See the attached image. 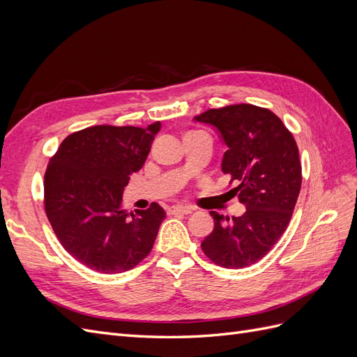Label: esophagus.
Listing matches in <instances>:
<instances>
[{
	"label": "esophagus",
	"mask_w": 357,
	"mask_h": 357,
	"mask_svg": "<svg viewBox=\"0 0 357 357\" xmlns=\"http://www.w3.org/2000/svg\"><path fill=\"white\" fill-rule=\"evenodd\" d=\"M169 214H190L192 208L190 207H183V205H174L168 210Z\"/></svg>",
	"instance_id": "obj_1"
}]
</instances>
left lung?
Segmentation results:
<instances>
[{"label": "left lung", "mask_w": 357, "mask_h": 357, "mask_svg": "<svg viewBox=\"0 0 357 357\" xmlns=\"http://www.w3.org/2000/svg\"><path fill=\"white\" fill-rule=\"evenodd\" d=\"M195 121L220 134L228 147L222 171L238 181L234 190L245 207L232 220L210 211L214 229L202 252L223 268L250 266L271 250L294 213L302 181L296 142L282 119L252 104L211 109Z\"/></svg>", "instance_id": "obj_1"}]
</instances>
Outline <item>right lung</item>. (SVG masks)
<instances>
[{
  "label": "right lung",
  "mask_w": 357,
  "mask_h": 357,
  "mask_svg": "<svg viewBox=\"0 0 357 357\" xmlns=\"http://www.w3.org/2000/svg\"><path fill=\"white\" fill-rule=\"evenodd\" d=\"M160 122L100 125L68 135L49 160L45 208L63 248L96 273L119 274L150 253L165 211L122 208L129 176L143 168Z\"/></svg>",
  "instance_id": "1"
}]
</instances>
